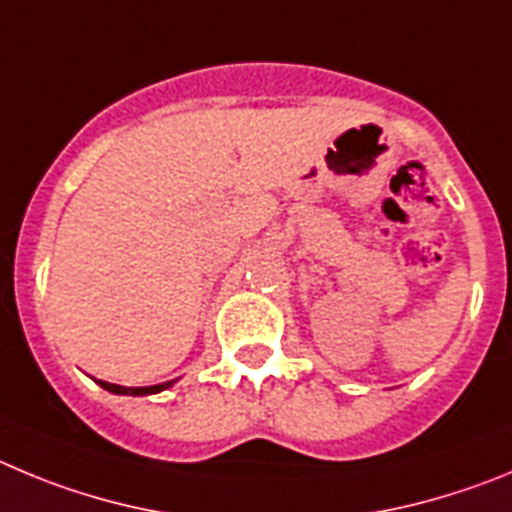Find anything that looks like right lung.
I'll list each match as a JSON object with an SVG mask.
<instances>
[{
    "mask_svg": "<svg viewBox=\"0 0 512 512\" xmlns=\"http://www.w3.org/2000/svg\"><path fill=\"white\" fill-rule=\"evenodd\" d=\"M104 390H109V393L114 395H153V393H160V390H168L170 385L176 380H168V382H160V385H150V388H124V385H114V382H104V380H96Z\"/></svg>",
    "mask_w": 512,
    "mask_h": 512,
    "instance_id": "obj_1",
    "label": "right lung"
}]
</instances>
